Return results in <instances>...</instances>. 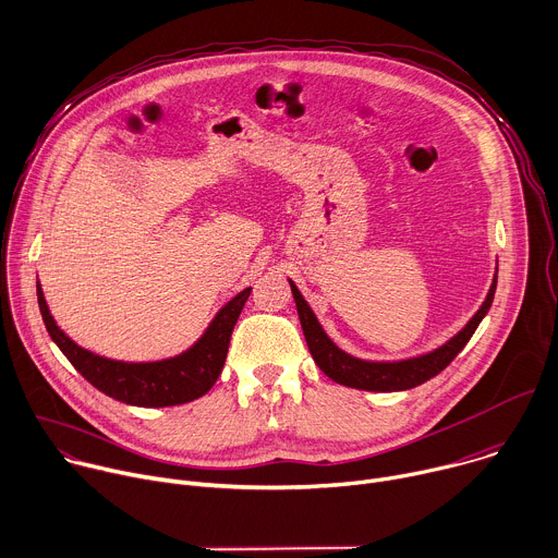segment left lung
<instances>
[{
    "mask_svg": "<svg viewBox=\"0 0 558 558\" xmlns=\"http://www.w3.org/2000/svg\"><path fill=\"white\" fill-rule=\"evenodd\" d=\"M290 288H292V294H294V301H296V312H299V320H301V327H303V337H305L307 350H310L314 363L318 365V369L327 378H331L333 383H339V385L352 387V389L404 391V389H413V387L430 380L441 369H447L453 363V359L466 348V343L471 341L477 325L482 323V318L486 316V312L493 305L495 290H497V277L493 279V286L488 290L486 301L482 303L477 314L469 320V325L458 333V337H453L447 345L437 348L430 354L409 359V361H398V363H367V361L354 359V356L345 354L343 350H339L337 345L329 341V337L318 325L314 312L310 310L307 301L303 299V294L299 292V288L292 281H290Z\"/></svg>",
    "mask_w": 558,
    "mask_h": 558,
    "instance_id": "1",
    "label": "left lung"
}]
</instances>
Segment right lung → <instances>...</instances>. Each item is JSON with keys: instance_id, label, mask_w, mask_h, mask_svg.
<instances>
[{"instance_id": "add662e5", "label": "right lung", "mask_w": 558, "mask_h": 558, "mask_svg": "<svg viewBox=\"0 0 558 558\" xmlns=\"http://www.w3.org/2000/svg\"><path fill=\"white\" fill-rule=\"evenodd\" d=\"M253 288L242 290L233 301L217 312L204 337L184 354L158 363H123L96 356L57 327L37 283L39 310L50 339L74 365V369L105 396L134 407H173L204 396L225 367L233 327L242 314Z\"/></svg>"}]
</instances>
